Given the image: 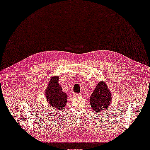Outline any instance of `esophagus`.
<instances>
[{
  "mask_svg": "<svg viewBox=\"0 0 150 150\" xmlns=\"http://www.w3.org/2000/svg\"><path fill=\"white\" fill-rule=\"evenodd\" d=\"M73 96L74 97H76L81 96V94H78V93H74V94H73Z\"/></svg>",
  "mask_w": 150,
  "mask_h": 150,
  "instance_id": "1",
  "label": "esophagus"
}]
</instances>
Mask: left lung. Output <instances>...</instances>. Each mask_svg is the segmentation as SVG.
<instances>
[{"mask_svg":"<svg viewBox=\"0 0 150 150\" xmlns=\"http://www.w3.org/2000/svg\"><path fill=\"white\" fill-rule=\"evenodd\" d=\"M111 94L104 81L97 84L90 97V102L93 111L96 113L106 110L111 102Z\"/></svg>","mask_w":150,"mask_h":150,"instance_id":"8db88e82","label":"left lung"}]
</instances>
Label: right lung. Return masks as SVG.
I'll list each match as a JSON object with an SVG mask.
<instances>
[{"label":"right lung","instance_id":"1","mask_svg":"<svg viewBox=\"0 0 150 150\" xmlns=\"http://www.w3.org/2000/svg\"><path fill=\"white\" fill-rule=\"evenodd\" d=\"M59 77L54 76L51 79L46 90L45 96L48 104L55 109L61 110L67 103V95L62 91L58 82Z\"/></svg>","mask_w":150,"mask_h":150}]
</instances>
